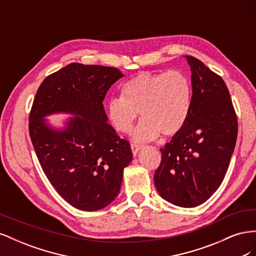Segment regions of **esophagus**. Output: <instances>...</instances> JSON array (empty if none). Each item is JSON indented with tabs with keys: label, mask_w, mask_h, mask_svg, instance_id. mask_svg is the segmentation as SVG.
Wrapping results in <instances>:
<instances>
[{
	"label": "esophagus",
	"mask_w": 256,
	"mask_h": 256,
	"mask_svg": "<svg viewBox=\"0 0 256 256\" xmlns=\"http://www.w3.org/2000/svg\"><path fill=\"white\" fill-rule=\"evenodd\" d=\"M141 148H142V145H140V144H136V143L131 144V150H132L134 156H136V154L138 152V150H140Z\"/></svg>",
	"instance_id": "1"
}]
</instances>
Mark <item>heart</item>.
<instances>
[{
    "mask_svg": "<svg viewBox=\"0 0 256 256\" xmlns=\"http://www.w3.org/2000/svg\"><path fill=\"white\" fill-rule=\"evenodd\" d=\"M191 88L180 70L141 72L122 86V96L106 102L108 120L118 132H128L138 113L142 120L132 132L134 140L145 142L178 132L190 111Z\"/></svg>",
    "mask_w": 256,
    "mask_h": 256,
    "instance_id": "heart-1",
    "label": "heart"
}]
</instances>
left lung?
Segmentation results:
<instances>
[{"label":"left lung","mask_w":256,"mask_h":256,"mask_svg":"<svg viewBox=\"0 0 256 256\" xmlns=\"http://www.w3.org/2000/svg\"><path fill=\"white\" fill-rule=\"evenodd\" d=\"M191 68L188 118L166 144L154 182L162 198L196 207L210 198L226 174L238 122L226 83L200 60L186 56Z\"/></svg>","instance_id":"8db88e82"}]
</instances>
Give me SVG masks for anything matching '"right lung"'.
I'll return each instance as SVG.
<instances>
[{"instance_id": "obj_1", "label": "right lung", "mask_w": 256, "mask_h": 256, "mask_svg": "<svg viewBox=\"0 0 256 256\" xmlns=\"http://www.w3.org/2000/svg\"><path fill=\"white\" fill-rule=\"evenodd\" d=\"M122 76L115 67L72 63L48 76L34 98L28 131L37 158L58 194L80 210L112 203L132 160L129 142L106 122L102 104ZM54 112L76 116L54 130L43 118Z\"/></svg>"}]
</instances>
